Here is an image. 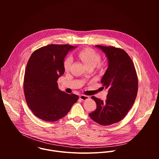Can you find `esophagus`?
<instances>
[{
	"label": "esophagus",
	"instance_id": "obj_1",
	"mask_svg": "<svg viewBox=\"0 0 159 159\" xmlns=\"http://www.w3.org/2000/svg\"><path fill=\"white\" fill-rule=\"evenodd\" d=\"M79 98H80V99H81L82 101H86V100H87V99H89V96H85V95H81V96H80Z\"/></svg>",
	"mask_w": 159,
	"mask_h": 159
}]
</instances>
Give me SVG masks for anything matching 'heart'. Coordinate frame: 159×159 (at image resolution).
Returning <instances> with one entry per match:
<instances>
[{
	"mask_svg": "<svg viewBox=\"0 0 159 159\" xmlns=\"http://www.w3.org/2000/svg\"><path fill=\"white\" fill-rule=\"evenodd\" d=\"M78 56L88 68H94L101 60L100 55L95 50L90 48H86L81 50L79 52ZM72 61L73 58L71 56H69L65 58L63 63V67L66 71H69L70 70Z\"/></svg>",
	"mask_w": 159,
	"mask_h": 159,
	"instance_id": "1",
	"label": "heart"
}]
</instances>
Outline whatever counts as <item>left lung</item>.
<instances>
[{
    "label": "left lung",
    "mask_w": 159,
    "mask_h": 159,
    "mask_svg": "<svg viewBox=\"0 0 159 159\" xmlns=\"http://www.w3.org/2000/svg\"><path fill=\"white\" fill-rule=\"evenodd\" d=\"M107 59V68L101 83L108 89L105 101L94 96L96 109L89 116L101 125L120 121L134 104L138 91V78L134 66L123 50L113 47L96 45Z\"/></svg>",
    "instance_id": "8db88e82"
}]
</instances>
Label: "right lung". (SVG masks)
Wrapping results in <instances>:
<instances>
[{
	"instance_id": "obj_1",
	"label": "right lung",
	"mask_w": 159,
	"mask_h": 159,
	"mask_svg": "<svg viewBox=\"0 0 159 159\" xmlns=\"http://www.w3.org/2000/svg\"><path fill=\"white\" fill-rule=\"evenodd\" d=\"M77 47L49 44L34 52L28 60L24 78L25 98L33 114L43 121L62 118L79 99L75 94L60 90L57 83L65 72V57Z\"/></svg>"
}]
</instances>
